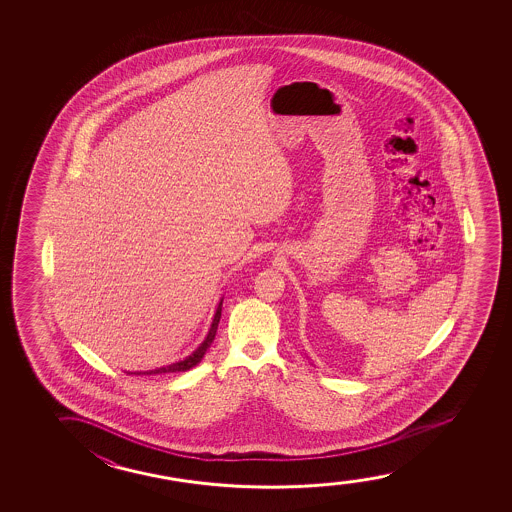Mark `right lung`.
<instances>
[{"label": "right lung", "instance_id": "1", "mask_svg": "<svg viewBox=\"0 0 512 512\" xmlns=\"http://www.w3.org/2000/svg\"><path fill=\"white\" fill-rule=\"evenodd\" d=\"M222 302L224 299H220V302L217 304V311H215V315H213V322H211L210 330H208V334L204 337L203 343L197 346L196 350L190 353L189 357L183 358V360H178V362H173V364L164 365V367H157V369H152V371H136V372H127V374H138V376H157V374H168V372H185L192 369L194 365L199 364L201 362V358L204 357V353L208 351L211 343H213V339H215V334H217L218 322H220V315H222Z\"/></svg>", "mask_w": 512, "mask_h": 512}]
</instances>
